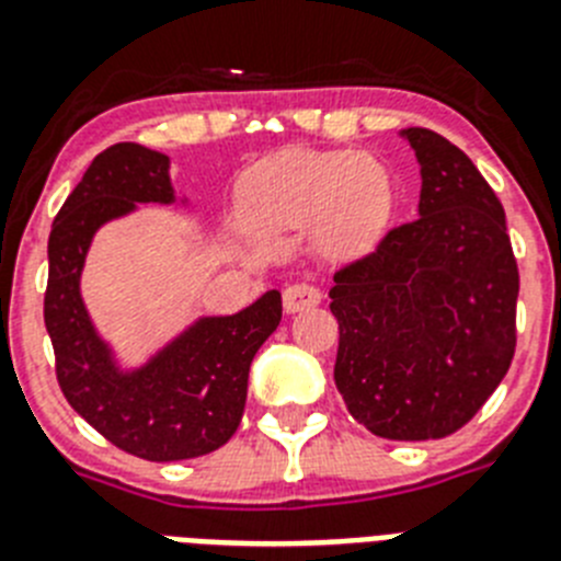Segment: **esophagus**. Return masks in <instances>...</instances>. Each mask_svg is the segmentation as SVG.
Returning <instances> with one entry per match:
<instances>
[{
	"label": "esophagus",
	"mask_w": 561,
	"mask_h": 561,
	"mask_svg": "<svg viewBox=\"0 0 561 561\" xmlns=\"http://www.w3.org/2000/svg\"><path fill=\"white\" fill-rule=\"evenodd\" d=\"M323 300V291L311 284H291L289 289L284 291V309L286 314H295V311L311 309Z\"/></svg>",
	"instance_id": "34e87169"
}]
</instances>
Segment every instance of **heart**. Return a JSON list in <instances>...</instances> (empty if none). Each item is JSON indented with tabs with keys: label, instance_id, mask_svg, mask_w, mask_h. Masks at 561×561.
<instances>
[{
	"label": "heart",
	"instance_id": "obj_1",
	"mask_svg": "<svg viewBox=\"0 0 561 561\" xmlns=\"http://www.w3.org/2000/svg\"><path fill=\"white\" fill-rule=\"evenodd\" d=\"M393 207L379 162L354 151H295L257 165L238 185V213L255 236L317 225L325 255L351 257L376 244Z\"/></svg>",
	"mask_w": 561,
	"mask_h": 561
}]
</instances>
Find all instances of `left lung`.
<instances>
[{
	"mask_svg": "<svg viewBox=\"0 0 561 561\" xmlns=\"http://www.w3.org/2000/svg\"><path fill=\"white\" fill-rule=\"evenodd\" d=\"M401 134L421 165V216L334 272V381L374 435L430 440L472 421L508 374L519 272L474 162L430 128Z\"/></svg>",
	"mask_w": 561,
	"mask_h": 561,
	"instance_id": "8db88e82",
	"label": "left lung"
}]
</instances>
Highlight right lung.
<instances>
[{
	"instance_id": "obj_1",
	"label": "right lung",
	"mask_w": 561,
	"mask_h": 561,
	"mask_svg": "<svg viewBox=\"0 0 561 561\" xmlns=\"http://www.w3.org/2000/svg\"><path fill=\"white\" fill-rule=\"evenodd\" d=\"M171 160L137 142L98 153L49 230L44 325L64 399L114 447L146 460L199 458L225 447L241 424L252 356L277 329L280 291L244 311L202 317L148 365L123 374L81 300V270L101 225L137 202L171 205Z\"/></svg>"
}]
</instances>
